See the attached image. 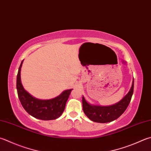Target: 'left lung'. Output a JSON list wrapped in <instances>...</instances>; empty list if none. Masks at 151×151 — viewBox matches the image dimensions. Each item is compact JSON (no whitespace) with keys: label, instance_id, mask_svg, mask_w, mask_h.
Wrapping results in <instances>:
<instances>
[{"label":"left lung","instance_id":"1","mask_svg":"<svg viewBox=\"0 0 151 151\" xmlns=\"http://www.w3.org/2000/svg\"><path fill=\"white\" fill-rule=\"evenodd\" d=\"M133 87L134 81L133 79L132 87L127 95L117 103L110 106L91 104L83 96L82 104L84 113L91 120L98 123H107L116 120L128 106L133 93Z\"/></svg>","mask_w":151,"mask_h":151}]
</instances>
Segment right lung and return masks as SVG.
<instances>
[{
    "instance_id": "add662e5",
    "label": "right lung",
    "mask_w": 151,
    "mask_h": 151,
    "mask_svg": "<svg viewBox=\"0 0 151 151\" xmlns=\"http://www.w3.org/2000/svg\"><path fill=\"white\" fill-rule=\"evenodd\" d=\"M18 69L16 79V89L22 106L33 117L42 120H52L59 118L63 113L66 103L72 89L65 90L60 95L49 100H42L34 97L23 87L21 81V68Z\"/></svg>"
}]
</instances>
